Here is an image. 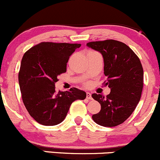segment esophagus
Returning <instances> with one entry per match:
<instances>
[{
	"label": "esophagus",
	"mask_w": 160,
	"mask_h": 160,
	"mask_svg": "<svg viewBox=\"0 0 160 160\" xmlns=\"http://www.w3.org/2000/svg\"><path fill=\"white\" fill-rule=\"evenodd\" d=\"M86 98H87V99H88V100L92 99V97H91V93H89V92L86 93Z\"/></svg>",
	"instance_id": "34e87169"
}]
</instances>
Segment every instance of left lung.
I'll use <instances>...</instances> for the list:
<instances>
[{
    "mask_svg": "<svg viewBox=\"0 0 160 160\" xmlns=\"http://www.w3.org/2000/svg\"><path fill=\"white\" fill-rule=\"evenodd\" d=\"M87 46L103 56L104 75L107 77L104 85L110 88L107 97L91 95L101 105L100 111L93 115L92 119L104 127L119 125L132 115L141 99L143 85L141 61L128 45L119 41H92Z\"/></svg>",
    "mask_w": 160,
    "mask_h": 160,
    "instance_id": "8db88e82",
    "label": "left lung"
}]
</instances>
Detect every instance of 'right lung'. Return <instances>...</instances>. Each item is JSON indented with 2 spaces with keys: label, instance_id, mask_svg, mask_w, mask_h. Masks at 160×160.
Wrapping results in <instances>:
<instances>
[{
  "label": "right lung",
  "instance_id": "1",
  "mask_svg": "<svg viewBox=\"0 0 160 160\" xmlns=\"http://www.w3.org/2000/svg\"><path fill=\"white\" fill-rule=\"evenodd\" d=\"M81 44L41 42L23 55L19 72L22 99L37 122L52 126L63 121L72 103L86 98L85 91L72 88L55 90L57 77L66 72L69 57Z\"/></svg>",
  "mask_w": 160,
  "mask_h": 160
}]
</instances>
